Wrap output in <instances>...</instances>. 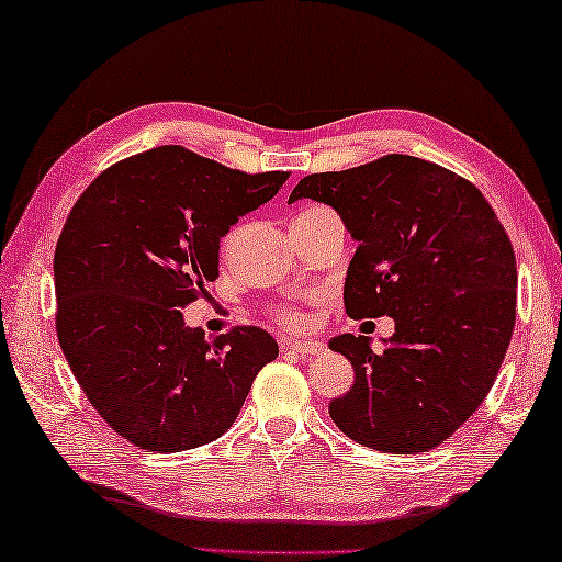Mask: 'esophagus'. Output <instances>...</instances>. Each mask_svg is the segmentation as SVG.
<instances>
[{
    "instance_id": "34e87169",
    "label": "esophagus",
    "mask_w": 562,
    "mask_h": 562,
    "mask_svg": "<svg viewBox=\"0 0 562 562\" xmlns=\"http://www.w3.org/2000/svg\"><path fill=\"white\" fill-rule=\"evenodd\" d=\"M291 348L303 358H311V356H321L326 353V346L321 341H311V338H301V341H291Z\"/></svg>"
}]
</instances>
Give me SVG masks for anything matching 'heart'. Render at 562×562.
Wrapping results in <instances>:
<instances>
[{
	"instance_id": "b5f03b06",
	"label": "heart",
	"mask_w": 562,
	"mask_h": 562,
	"mask_svg": "<svg viewBox=\"0 0 562 562\" xmlns=\"http://www.w3.org/2000/svg\"><path fill=\"white\" fill-rule=\"evenodd\" d=\"M276 318H279L286 328H301L303 326V314H301L299 308H291V306L279 308V314H276Z\"/></svg>"
}]
</instances>
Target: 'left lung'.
I'll return each instance as SVG.
<instances>
[{"mask_svg":"<svg viewBox=\"0 0 562 562\" xmlns=\"http://www.w3.org/2000/svg\"><path fill=\"white\" fill-rule=\"evenodd\" d=\"M299 199L328 204L358 244L346 314L395 324L383 351L366 336L330 338L356 373L330 418L361 446L426 453L473 416L501 371L518 286L510 238L471 181L406 154L311 173L289 204Z\"/></svg>","mask_w":562,"mask_h":562,"instance_id":"obj_1","label":"left lung"}]
</instances>
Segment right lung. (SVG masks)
<instances>
[{"label": "right lung", "mask_w": 562, "mask_h": 562, "mask_svg": "<svg viewBox=\"0 0 562 562\" xmlns=\"http://www.w3.org/2000/svg\"><path fill=\"white\" fill-rule=\"evenodd\" d=\"M286 179L159 146L101 171L74 204L54 251L59 346L128 443L179 453L224 436L279 356L263 328L209 341L181 308L216 281L221 236Z\"/></svg>", "instance_id": "obj_1"}]
</instances>
